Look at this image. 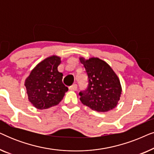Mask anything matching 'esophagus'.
Listing matches in <instances>:
<instances>
[{
    "label": "esophagus",
    "mask_w": 154,
    "mask_h": 154,
    "mask_svg": "<svg viewBox=\"0 0 154 154\" xmlns=\"http://www.w3.org/2000/svg\"><path fill=\"white\" fill-rule=\"evenodd\" d=\"M69 90H70L75 91V90H77V85H76V84H73V85L70 86V87H69Z\"/></svg>",
    "instance_id": "1"
}]
</instances>
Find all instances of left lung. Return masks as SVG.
<instances>
[{"label": "left lung", "instance_id": "1", "mask_svg": "<svg viewBox=\"0 0 154 154\" xmlns=\"http://www.w3.org/2000/svg\"><path fill=\"white\" fill-rule=\"evenodd\" d=\"M88 76V88L80 92L84 105L98 112H106L117 106L122 88L120 80L106 62L97 57H80Z\"/></svg>", "mask_w": 154, "mask_h": 154}]
</instances>
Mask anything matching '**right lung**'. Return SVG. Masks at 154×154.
<instances>
[{
    "label": "right lung",
    "mask_w": 154,
    "mask_h": 154,
    "mask_svg": "<svg viewBox=\"0 0 154 154\" xmlns=\"http://www.w3.org/2000/svg\"><path fill=\"white\" fill-rule=\"evenodd\" d=\"M60 63V57H48L38 63L26 78L24 85L29 101L36 109L56 106L68 91L62 83V73L57 70Z\"/></svg>",
    "instance_id": "obj_1"
}]
</instances>
